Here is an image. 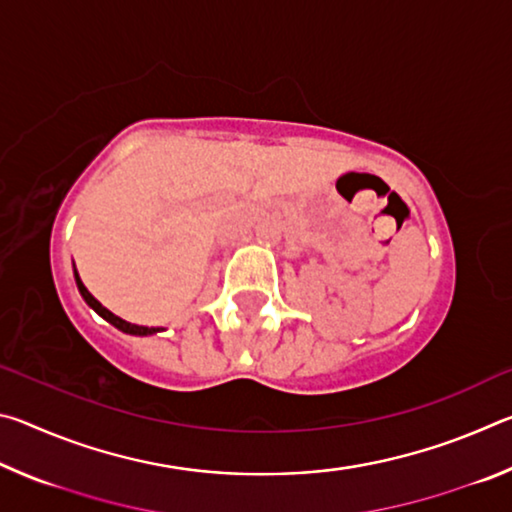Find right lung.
<instances>
[{
  "label": "right lung",
  "mask_w": 512,
  "mask_h": 512,
  "mask_svg": "<svg viewBox=\"0 0 512 512\" xmlns=\"http://www.w3.org/2000/svg\"><path fill=\"white\" fill-rule=\"evenodd\" d=\"M74 277H76V287H79V291H81V296H83V300L88 302V305L97 311V314L101 316V318H106L110 325H115L117 329H121V332H126V334H133V336H146V334H155V332H160V327H144V325H133V323H126L124 318H119V316H115L112 314V311H108L106 307L101 305V302L92 296V293L85 289V284L81 282V277H79V273H76V268H74Z\"/></svg>",
  "instance_id": "obj_1"
}]
</instances>
